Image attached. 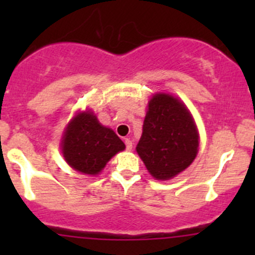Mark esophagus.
<instances>
[{
  "mask_svg": "<svg viewBox=\"0 0 255 255\" xmlns=\"http://www.w3.org/2000/svg\"><path fill=\"white\" fill-rule=\"evenodd\" d=\"M125 144H126V149H127L128 151H130V150H132V148H133L132 140H130V139H128V138H126V139H125Z\"/></svg>",
  "mask_w": 255,
  "mask_h": 255,
  "instance_id": "esophagus-1",
  "label": "esophagus"
}]
</instances>
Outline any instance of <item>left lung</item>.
Returning <instances> with one entry per match:
<instances>
[{
  "mask_svg": "<svg viewBox=\"0 0 255 255\" xmlns=\"http://www.w3.org/2000/svg\"><path fill=\"white\" fill-rule=\"evenodd\" d=\"M135 149L154 179L169 180L184 171L199 151V132L187 107L173 95H154Z\"/></svg>",
  "mask_w": 255,
  "mask_h": 255,
  "instance_id": "1",
  "label": "left lung"
}]
</instances>
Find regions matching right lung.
Listing matches in <instances>:
<instances>
[{"label":"right lung","mask_w":255,"mask_h":255,"mask_svg":"<svg viewBox=\"0 0 255 255\" xmlns=\"http://www.w3.org/2000/svg\"><path fill=\"white\" fill-rule=\"evenodd\" d=\"M126 148L117 134L99 122L94 112H79L65 128L61 151L79 173L97 175L113 155Z\"/></svg>","instance_id":"add662e5"}]
</instances>
